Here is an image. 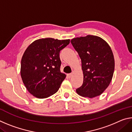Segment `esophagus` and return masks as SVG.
Instances as JSON below:
<instances>
[{
  "label": "esophagus",
  "instance_id": "1",
  "mask_svg": "<svg viewBox=\"0 0 132 132\" xmlns=\"http://www.w3.org/2000/svg\"><path fill=\"white\" fill-rule=\"evenodd\" d=\"M72 76H73L72 73H69V74H68V77L69 78V79H70V78H71Z\"/></svg>",
  "mask_w": 132,
  "mask_h": 132
}]
</instances>
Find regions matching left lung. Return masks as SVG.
Masks as SVG:
<instances>
[{"mask_svg":"<svg viewBox=\"0 0 132 132\" xmlns=\"http://www.w3.org/2000/svg\"><path fill=\"white\" fill-rule=\"evenodd\" d=\"M70 42L81 59L84 77L77 93L91 98L100 95L110 84L114 72L115 60L111 47L95 35L75 38Z\"/></svg>","mask_w":132,"mask_h":132,"instance_id":"8db88e82","label":"left lung"}]
</instances>
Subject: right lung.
Listing matches in <instances>:
<instances>
[{"instance_id": "add662e5", "label": "right lung", "mask_w": 132, "mask_h": 132, "mask_svg": "<svg viewBox=\"0 0 132 132\" xmlns=\"http://www.w3.org/2000/svg\"><path fill=\"white\" fill-rule=\"evenodd\" d=\"M70 39L46 38L35 40L21 58L20 74L28 92L38 98H46L56 93L66 76L61 72L59 53Z\"/></svg>"}]
</instances>
